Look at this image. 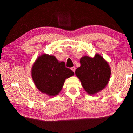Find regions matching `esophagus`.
I'll list each match as a JSON object with an SVG mask.
<instances>
[{"instance_id": "34e87169", "label": "esophagus", "mask_w": 133, "mask_h": 133, "mask_svg": "<svg viewBox=\"0 0 133 133\" xmlns=\"http://www.w3.org/2000/svg\"><path fill=\"white\" fill-rule=\"evenodd\" d=\"M71 70L73 71L74 72V73H75V70H76V67H75V66H74V67H72L71 68Z\"/></svg>"}]
</instances>
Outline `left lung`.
<instances>
[{
    "instance_id": "8db88e82",
    "label": "left lung",
    "mask_w": 133,
    "mask_h": 133,
    "mask_svg": "<svg viewBox=\"0 0 133 133\" xmlns=\"http://www.w3.org/2000/svg\"><path fill=\"white\" fill-rule=\"evenodd\" d=\"M80 67L75 73L87 93L94 94L104 88L109 83L111 69L108 63L98 54L91 58L84 56L80 60Z\"/></svg>"
}]
</instances>
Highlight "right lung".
I'll list each match as a JSON object with an SVG mask.
<instances>
[{
  "label": "right lung",
  "instance_id": "right-lung-1",
  "mask_svg": "<svg viewBox=\"0 0 133 133\" xmlns=\"http://www.w3.org/2000/svg\"><path fill=\"white\" fill-rule=\"evenodd\" d=\"M74 75L64 62H60L54 56L47 54L39 56L31 69V76L36 86L49 96L57 95L65 80Z\"/></svg>",
  "mask_w": 133,
  "mask_h": 133
}]
</instances>
